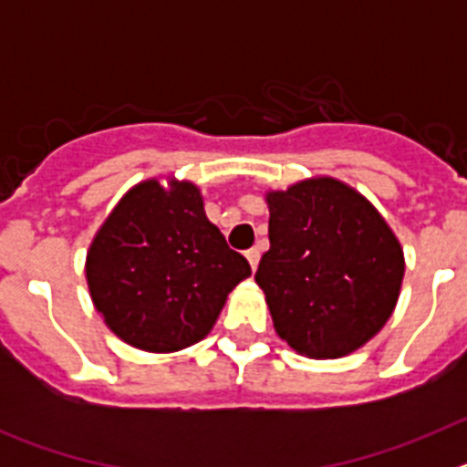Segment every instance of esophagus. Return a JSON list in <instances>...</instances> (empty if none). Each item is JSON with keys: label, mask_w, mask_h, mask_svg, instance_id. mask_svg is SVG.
<instances>
[{"label": "esophagus", "mask_w": 467, "mask_h": 467, "mask_svg": "<svg viewBox=\"0 0 467 467\" xmlns=\"http://www.w3.org/2000/svg\"><path fill=\"white\" fill-rule=\"evenodd\" d=\"M247 262H250V266H253V271L257 269V264H259V257H262V253H259V247H253V250H247L245 253Z\"/></svg>", "instance_id": "esophagus-1"}]
</instances>
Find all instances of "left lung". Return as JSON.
<instances>
[{"label":"left lung","instance_id":"obj_1","mask_svg":"<svg viewBox=\"0 0 467 467\" xmlns=\"http://www.w3.org/2000/svg\"><path fill=\"white\" fill-rule=\"evenodd\" d=\"M269 253L254 280L299 356L344 358L388 323L404 278L393 229L360 192L311 177L266 193Z\"/></svg>","mask_w":467,"mask_h":467}]
</instances>
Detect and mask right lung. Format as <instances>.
<instances>
[{"instance_id":"add662e5","label":"right lung","mask_w":467,"mask_h":467,"mask_svg":"<svg viewBox=\"0 0 467 467\" xmlns=\"http://www.w3.org/2000/svg\"><path fill=\"white\" fill-rule=\"evenodd\" d=\"M250 264L205 217L201 189L151 177L128 189L86 254L95 308L119 339L175 353L205 339Z\"/></svg>"}]
</instances>
